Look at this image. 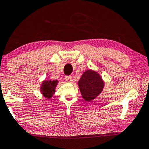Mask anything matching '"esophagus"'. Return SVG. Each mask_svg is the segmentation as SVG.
<instances>
[{
	"instance_id": "obj_1",
	"label": "esophagus",
	"mask_w": 149,
	"mask_h": 149,
	"mask_svg": "<svg viewBox=\"0 0 149 149\" xmlns=\"http://www.w3.org/2000/svg\"><path fill=\"white\" fill-rule=\"evenodd\" d=\"M65 79L66 81V82H68V83H71V82L72 81V79L71 76H67Z\"/></svg>"
}]
</instances>
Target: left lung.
I'll use <instances>...</instances> for the list:
<instances>
[{
	"instance_id": "1",
	"label": "left lung",
	"mask_w": 149,
	"mask_h": 149,
	"mask_svg": "<svg viewBox=\"0 0 149 149\" xmlns=\"http://www.w3.org/2000/svg\"><path fill=\"white\" fill-rule=\"evenodd\" d=\"M81 94L86 102H92L102 93L104 81L101 75L93 70L84 72L78 81Z\"/></svg>"
}]
</instances>
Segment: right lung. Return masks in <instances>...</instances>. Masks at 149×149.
<instances>
[{"label": "right lung", "instance_id": "obj_1", "mask_svg": "<svg viewBox=\"0 0 149 149\" xmlns=\"http://www.w3.org/2000/svg\"><path fill=\"white\" fill-rule=\"evenodd\" d=\"M58 82L57 80L45 79L43 81L40 87V91L43 97H46L47 100H49L54 95L55 89Z\"/></svg>", "mask_w": 149, "mask_h": 149}]
</instances>
